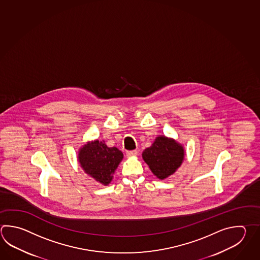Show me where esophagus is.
Wrapping results in <instances>:
<instances>
[{"instance_id": "obj_1", "label": "esophagus", "mask_w": 260, "mask_h": 260, "mask_svg": "<svg viewBox=\"0 0 260 260\" xmlns=\"http://www.w3.org/2000/svg\"><path fill=\"white\" fill-rule=\"evenodd\" d=\"M127 156H135V155H137L138 154V152L136 151V150H133V151H127Z\"/></svg>"}]
</instances>
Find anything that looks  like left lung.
I'll list each match as a JSON object with an SVG mask.
<instances>
[{"instance_id":"left-lung-1","label":"left lung","mask_w":260,"mask_h":260,"mask_svg":"<svg viewBox=\"0 0 260 260\" xmlns=\"http://www.w3.org/2000/svg\"><path fill=\"white\" fill-rule=\"evenodd\" d=\"M183 146L173 139L158 136L153 144L143 152V158L159 180L175 173L184 159Z\"/></svg>"}]
</instances>
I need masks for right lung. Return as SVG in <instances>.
Segmentation results:
<instances>
[{"mask_svg": "<svg viewBox=\"0 0 260 260\" xmlns=\"http://www.w3.org/2000/svg\"><path fill=\"white\" fill-rule=\"evenodd\" d=\"M78 158L85 173L102 184L108 185L123 154L117 147H108L104 141L95 140L80 149Z\"/></svg>", "mask_w": 260, "mask_h": 260, "instance_id": "1", "label": "right lung"}]
</instances>
